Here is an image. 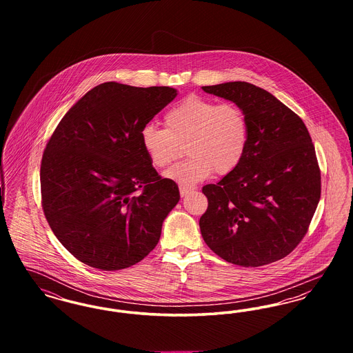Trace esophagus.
I'll return each instance as SVG.
<instances>
[{
  "mask_svg": "<svg viewBox=\"0 0 353 353\" xmlns=\"http://www.w3.org/2000/svg\"><path fill=\"white\" fill-rule=\"evenodd\" d=\"M194 190V188H192V186H186V185H180V194H181V197H184L186 194H189L190 192H193Z\"/></svg>",
  "mask_w": 353,
  "mask_h": 353,
  "instance_id": "34e87169",
  "label": "esophagus"
}]
</instances>
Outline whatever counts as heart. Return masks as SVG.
Here are the masks:
<instances>
[{
  "label": "heart",
  "instance_id": "heart-1",
  "mask_svg": "<svg viewBox=\"0 0 353 353\" xmlns=\"http://www.w3.org/2000/svg\"><path fill=\"white\" fill-rule=\"evenodd\" d=\"M165 130L148 124L141 131V145L154 168L177 160L185 145L189 156L164 176L181 184H196L213 172L225 176L242 161L249 143V123L233 103L188 97L164 117Z\"/></svg>",
  "mask_w": 353,
  "mask_h": 353
}]
</instances>
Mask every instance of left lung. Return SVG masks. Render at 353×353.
Instances as JSON below:
<instances>
[{
    "label": "left lung",
    "instance_id": "8db88e82",
    "mask_svg": "<svg viewBox=\"0 0 353 353\" xmlns=\"http://www.w3.org/2000/svg\"><path fill=\"white\" fill-rule=\"evenodd\" d=\"M233 101L249 123L248 150L236 168L202 193L205 243L229 263L258 268L285 258L307 233L319 203L320 169L302 119L248 82L203 85Z\"/></svg>",
    "mask_w": 353,
    "mask_h": 353
}]
</instances>
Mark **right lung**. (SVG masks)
<instances>
[{"label": "right lung", "instance_id": "obj_1", "mask_svg": "<svg viewBox=\"0 0 353 353\" xmlns=\"http://www.w3.org/2000/svg\"><path fill=\"white\" fill-rule=\"evenodd\" d=\"M176 97L165 85L105 82L77 101L51 134L41 163L43 213L84 265L127 269L156 248L180 192L153 168L140 134Z\"/></svg>", "mask_w": 353, "mask_h": 353}]
</instances>
